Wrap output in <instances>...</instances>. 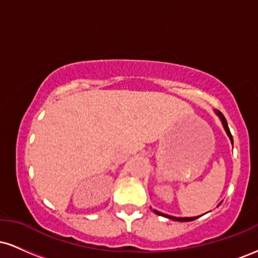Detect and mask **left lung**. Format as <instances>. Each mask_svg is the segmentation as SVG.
I'll return each instance as SVG.
<instances>
[{"label": "left lung", "mask_w": 258, "mask_h": 258, "mask_svg": "<svg viewBox=\"0 0 258 258\" xmlns=\"http://www.w3.org/2000/svg\"><path fill=\"white\" fill-rule=\"evenodd\" d=\"M215 112H216V115H217V116L220 117V120L222 121V125H223L224 130H226V132H227V135H228V137H229L230 142H232V144H233V137H232V133H230V131H229V127H228V123H227L226 117L223 116V114H222L221 111L215 110ZM154 212H155V214H156V215H159V216H164V217L170 218V220H173V221H179V222H190V221L197 220V218L199 217V216H197V217H173V216L165 215V214H162V212L156 211V210H154Z\"/></svg>", "instance_id": "8db88e82"}]
</instances>
